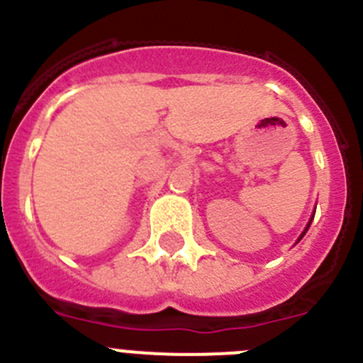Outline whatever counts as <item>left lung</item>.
Segmentation results:
<instances>
[{
    "label": "left lung",
    "mask_w": 363,
    "mask_h": 363,
    "mask_svg": "<svg viewBox=\"0 0 363 363\" xmlns=\"http://www.w3.org/2000/svg\"><path fill=\"white\" fill-rule=\"evenodd\" d=\"M309 225H311V221H309ZM309 225H307V229H309ZM307 229H306V230H307ZM303 234H306V233H303ZM303 234H301V236H300V240L303 238Z\"/></svg>",
    "instance_id": "obj_1"
}]
</instances>
